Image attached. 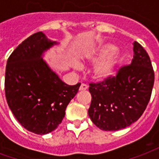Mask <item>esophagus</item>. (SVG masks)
Instances as JSON below:
<instances>
[{"instance_id":"obj_1","label":"esophagus","mask_w":159,"mask_h":159,"mask_svg":"<svg viewBox=\"0 0 159 159\" xmlns=\"http://www.w3.org/2000/svg\"><path fill=\"white\" fill-rule=\"evenodd\" d=\"M87 89H88V85L84 84V83H82L79 88L80 91H84V90H87Z\"/></svg>"}]
</instances>
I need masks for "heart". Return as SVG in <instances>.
<instances>
[{
  "mask_svg": "<svg viewBox=\"0 0 159 159\" xmlns=\"http://www.w3.org/2000/svg\"><path fill=\"white\" fill-rule=\"evenodd\" d=\"M116 49L117 47L113 44L105 43L87 55V63H98L93 67L92 72V76L94 81L104 82L113 74L114 70L120 59L119 54L114 52ZM74 69L78 70V66L74 65Z\"/></svg>",
  "mask_w": 159,
  "mask_h": 159,
  "instance_id": "heart-1",
  "label": "heart"
}]
</instances>
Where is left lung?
Instances as JSON below:
<instances>
[{
	"instance_id": "1",
	"label": "left lung",
	"mask_w": 159,
	"mask_h": 159,
	"mask_svg": "<svg viewBox=\"0 0 159 159\" xmlns=\"http://www.w3.org/2000/svg\"><path fill=\"white\" fill-rule=\"evenodd\" d=\"M129 66L122 67L117 76L100 83H90L92 100L89 116L99 129L117 131L139 119L150 100L154 71L146 50L133 42Z\"/></svg>"
}]
</instances>
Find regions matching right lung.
I'll return each instance as SVG.
<instances>
[{
    "label": "right lung",
    "instance_id": "obj_1",
    "mask_svg": "<svg viewBox=\"0 0 159 159\" xmlns=\"http://www.w3.org/2000/svg\"><path fill=\"white\" fill-rule=\"evenodd\" d=\"M59 43L37 32L19 44L7 59L6 99L16 119L25 129L46 134L58 128L81 83L67 85L43 59Z\"/></svg>",
    "mask_w": 159,
    "mask_h": 159
}]
</instances>
